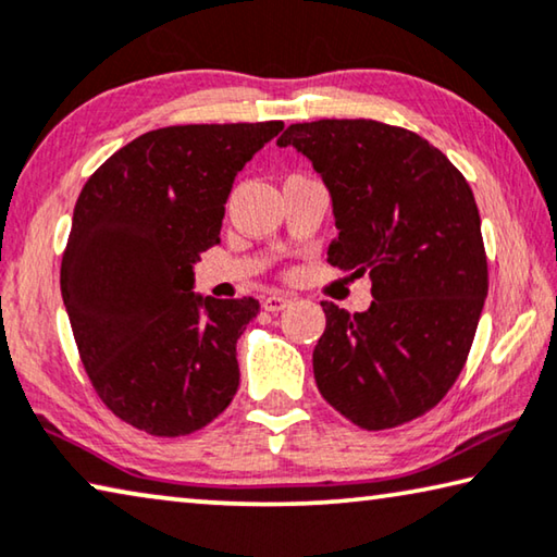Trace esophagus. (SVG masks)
Segmentation results:
<instances>
[{"label": "esophagus", "instance_id": "1", "mask_svg": "<svg viewBox=\"0 0 557 557\" xmlns=\"http://www.w3.org/2000/svg\"><path fill=\"white\" fill-rule=\"evenodd\" d=\"M288 304H290V296L288 294H271V296L263 298V308H267V311H271V313L284 311Z\"/></svg>", "mask_w": 557, "mask_h": 557}]
</instances>
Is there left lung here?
<instances>
[{
    "label": "left lung",
    "mask_w": 557,
    "mask_h": 557,
    "mask_svg": "<svg viewBox=\"0 0 557 557\" xmlns=\"http://www.w3.org/2000/svg\"><path fill=\"white\" fill-rule=\"evenodd\" d=\"M276 144L326 184L338 228L329 261L373 281L363 313L321 301L315 386L366 431L413 421L463 371L487 296L473 191L423 136L373 119L290 124Z\"/></svg>",
    "instance_id": "1"
}]
</instances>
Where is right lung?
<instances>
[{"instance_id": "1", "label": "right lung", "mask_w": 557, "mask_h": 557, "mask_svg": "<svg viewBox=\"0 0 557 557\" xmlns=\"http://www.w3.org/2000/svg\"><path fill=\"white\" fill-rule=\"evenodd\" d=\"M281 129L147 132L111 153L76 199L62 298L94 391L139 431L194 433L234 398L236 341L259 301L194 294V263L219 244L236 174Z\"/></svg>"}]
</instances>
